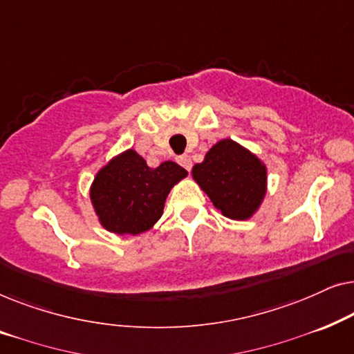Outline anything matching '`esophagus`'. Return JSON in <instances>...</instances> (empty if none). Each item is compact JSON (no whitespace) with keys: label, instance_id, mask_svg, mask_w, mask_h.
I'll list each match as a JSON object with an SVG mask.
<instances>
[{"label":"esophagus","instance_id":"esophagus-1","mask_svg":"<svg viewBox=\"0 0 354 354\" xmlns=\"http://www.w3.org/2000/svg\"><path fill=\"white\" fill-rule=\"evenodd\" d=\"M177 162L180 164L183 169H187V171H190V169H192V159H190V156H188V154H182V156H177Z\"/></svg>","mask_w":354,"mask_h":354}]
</instances>
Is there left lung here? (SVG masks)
<instances>
[{
  "mask_svg": "<svg viewBox=\"0 0 354 354\" xmlns=\"http://www.w3.org/2000/svg\"><path fill=\"white\" fill-rule=\"evenodd\" d=\"M192 174L212 205L230 219H248L266 195V166L234 140L217 142Z\"/></svg>",
  "mask_w": 354,
  "mask_h": 354,
  "instance_id": "left-lung-1",
  "label": "left lung"
}]
</instances>
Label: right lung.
I'll list each match as a JSON object with an SVG mask.
<instances>
[{
	"instance_id": "add662e5",
	"label": "right lung",
	"mask_w": 354,
	"mask_h": 354,
	"mask_svg": "<svg viewBox=\"0 0 354 354\" xmlns=\"http://www.w3.org/2000/svg\"><path fill=\"white\" fill-rule=\"evenodd\" d=\"M185 176V169L172 161L153 169L133 149L119 154L96 174L90 190L101 225L119 235L151 229L171 188Z\"/></svg>"
}]
</instances>
